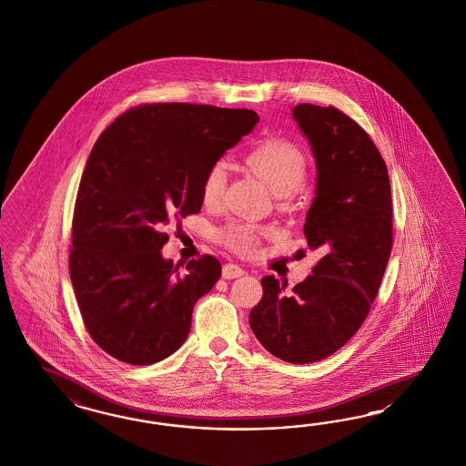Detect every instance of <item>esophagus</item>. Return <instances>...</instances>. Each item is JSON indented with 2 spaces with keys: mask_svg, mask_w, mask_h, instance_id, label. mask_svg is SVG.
Wrapping results in <instances>:
<instances>
[{
  "mask_svg": "<svg viewBox=\"0 0 466 466\" xmlns=\"http://www.w3.org/2000/svg\"><path fill=\"white\" fill-rule=\"evenodd\" d=\"M243 274H245V270L237 264H225L223 266V278L225 279H238Z\"/></svg>",
  "mask_w": 466,
  "mask_h": 466,
  "instance_id": "34e87169",
  "label": "esophagus"
}]
</instances>
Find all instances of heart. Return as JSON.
I'll return each mask as SVG.
<instances>
[{"mask_svg": "<svg viewBox=\"0 0 466 466\" xmlns=\"http://www.w3.org/2000/svg\"><path fill=\"white\" fill-rule=\"evenodd\" d=\"M245 167L270 187L279 198L280 204H286L289 196L296 194L306 180L305 153L286 137H266L245 155ZM228 187V167L223 160L214 161L204 173L200 194L208 206L219 204ZM270 235V229L248 223H228L216 231L218 241L228 250L248 257L257 252L260 241Z\"/></svg>", "mask_w": 466, "mask_h": 466, "instance_id": "b5f03b06", "label": "heart"}]
</instances>
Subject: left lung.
Instances as JSON below:
<instances>
[{
  "label": "left lung",
  "instance_id": "left-lung-1",
  "mask_svg": "<svg viewBox=\"0 0 466 466\" xmlns=\"http://www.w3.org/2000/svg\"><path fill=\"white\" fill-rule=\"evenodd\" d=\"M294 119L317 158L303 231L321 257L293 289L264 278L250 327L276 358L308 364L332 356L370 315L393 247V206L385 160L356 120L311 104L296 106Z\"/></svg>",
  "mask_w": 466,
  "mask_h": 466
}]
</instances>
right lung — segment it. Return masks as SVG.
Instances as JSON below:
<instances>
[{
  "mask_svg": "<svg viewBox=\"0 0 466 466\" xmlns=\"http://www.w3.org/2000/svg\"><path fill=\"white\" fill-rule=\"evenodd\" d=\"M257 122L247 108L141 104L96 139L75 202L69 276L85 329L108 356L147 366L186 342L221 264L200 255L180 272L161 257L165 228L199 213L204 173Z\"/></svg>",
  "mask_w": 466,
  "mask_h": 466,
  "instance_id": "1",
  "label": "right lung"
}]
</instances>
